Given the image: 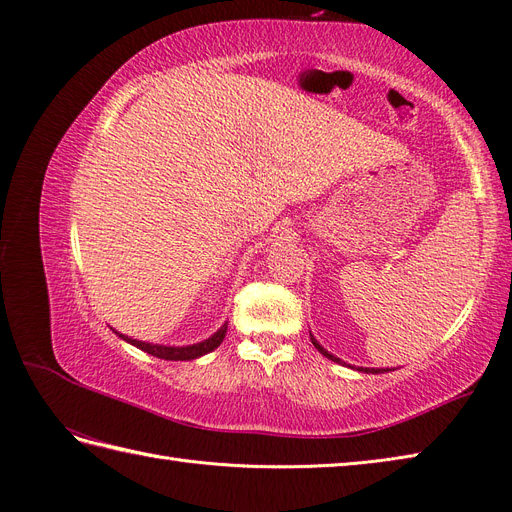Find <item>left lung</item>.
Listing matches in <instances>:
<instances>
[{
    "label": "left lung",
    "instance_id": "left-lung-1",
    "mask_svg": "<svg viewBox=\"0 0 512 512\" xmlns=\"http://www.w3.org/2000/svg\"><path fill=\"white\" fill-rule=\"evenodd\" d=\"M310 340H312V344H315V349H319L321 355H325L327 359H332V361H336V364H342V366H344V361L338 359L336 355L329 353L327 349H323V346L317 342V338L312 336V334H310ZM357 370H359V372H366V374H383V372H389V368H357Z\"/></svg>",
    "mask_w": 512,
    "mask_h": 512
}]
</instances>
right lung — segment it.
<instances>
[{
	"label": "right lung",
	"instance_id": "obj_1",
	"mask_svg": "<svg viewBox=\"0 0 512 512\" xmlns=\"http://www.w3.org/2000/svg\"><path fill=\"white\" fill-rule=\"evenodd\" d=\"M112 329V327H110ZM114 334H117L121 340L134 344L136 349L153 355V357H159V359H168V361H191V359H197L202 357L210 351L217 349V346L223 342L225 334H227V323H223L217 332H214L210 338L202 340V342H195V344H187V346H168V344H153V342H144V340H136V338H129L121 332H117V329H112Z\"/></svg>",
	"mask_w": 512,
	"mask_h": 512
}]
</instances>
